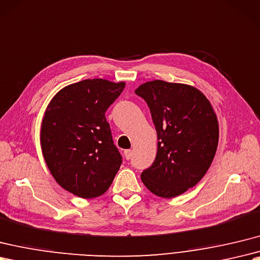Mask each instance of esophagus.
Returning a JSON list of instances; mask_svg holds the SVG:
<instances>
[{
	"mask_svg": "<svg viewBox=\"0 0 260 260\" xmlns=\"http://www.w3.org/2000/svg\"><path fill=\"white\" fill-rule=\"evenodd\" d=\"M124 154H125V158H126V159H131L132 155H133L132 149H126L125 152H124Z\"/></svg>",
	"mask_w": 260,
	"mask_h": 260,
	"instance_id": "1",
	"label": "esophagus"
}]
</instances>
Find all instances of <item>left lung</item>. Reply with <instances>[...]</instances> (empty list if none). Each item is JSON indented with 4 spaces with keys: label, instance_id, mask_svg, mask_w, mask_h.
<instances>
[{
    "label": "left lung",
    "instance_id": "obj_1",
    "mask_svg": "<svg viewBox=\"0 0 260 260\" xmlns=\"http://www.w3.org/2000/svg\"><path fill=\"white\" fill-rule=\"evenodd\" d=\"M135 93L147 103L158 140L142 182L159 197H176L194 187L212 164L219 137L217 116L206 96L186 84L156 80Z\"/></svg>",
    "mask_w": 260,
    "mask_h": 260
}]
</instances>
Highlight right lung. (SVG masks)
Returning a JSON list of instances; mask_svg holds the SVG:
<instances>
[{"instance_id": "obj_1", "label": "right lung", "mask_w": 260, "mask_h": 260, "mask_svg": "<svg viewBox=\"0 0 260 260\" xmlns=\"http://www.w3.org/2000/svg\"><path fill=\"white\" fill-rule=\"evenodd\" d=\"M124 87V82L84 80L59 90L46 108L44 159L58 185L78 197L104 194L122 164L105 112Z\"/></svg>"}]
</instances>
